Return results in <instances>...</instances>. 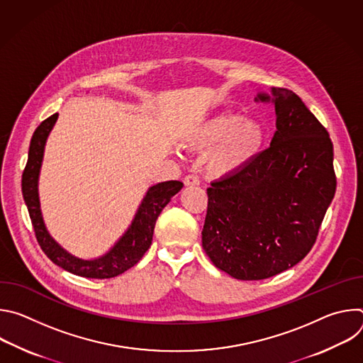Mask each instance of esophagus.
<instances>
[{
  "instance_id": "34e87169",
  "label": "esophagus",
  "mask_w": 363,
  "mask_h": 363,
  "mask_svg": "<svg viewBox=\"0 0 363 363\" xmlns=\"http://www.w3.org/2000/svg\"><path fill=\"white\" fill-rule=\"evenodd\" d=\"M184 184L186 186H195V185H199V178L196 175H186L184 178Z\"/></svg>"
}]
</instances>
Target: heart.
<instances>
[{
	"label": "heart",
	"instance_id": "b5f03b06",
	"mask_svg": "<svg viewBox=\"0 0 363 363\" xmlns=\"http://www.w3.org/2000/svg\"><path fill=\"white\" fill-rule=\"evenodd\" d=\"M188 142L196 147H214L208 169L216 177H228L242 169L264 142V129L257 121L223 112L196 129Z\"/></svg>",
	"mask_w": 363,
	"mask_h": 363
}]
</instances>
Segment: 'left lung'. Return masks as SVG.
Here are the masks:
<instances>
[{"label": "left lung", "instance_id": "1", "mask_svg": "<svg viewBox=\"0 0 363 363\" xmlns=\"http://www.w3.org/2000/svg\"><path fill=\"white\" fill-rule=\"evenodd\" d=\"M258 99L276 109L270 146L206 189L202 247L238 280L269 279L301 262L336 191L325 126L291 90L272 87Z\"/></svg>", "mask_w": 363, "mask_h": 363}]
</instances>
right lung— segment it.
Wrapping results in <instances>:
<instances>
[{
  "label": "right lung",
  "mask_w": 363,
  "mask_h": 363,
  "mask_svg": "<svg viewBox=\"0 0 363 363\" xmlns=\"http://www.w3.org/2000/svg\"><path fill=\"white\" fill-rule=\"evenodd\" d=\"M57 118L59 113L47 118L33 133L28 149V161L21 179L23 196L28 208L35 238L50 260L66 272L87 279L116 277L133 267L147 251L152 244L155 224H157L160 214L171 198L182 189L184 184L181 181H167L150 186L139 205L132 224L105 255L93 258V260H83V258L70 254L48 234L43 221L38 199V175L44 146Z\"/></svg>",
  "instance_id": "add662e5"
}]
</instances>
